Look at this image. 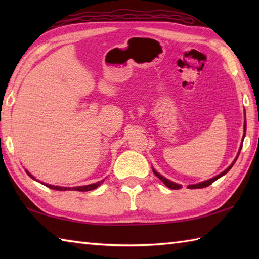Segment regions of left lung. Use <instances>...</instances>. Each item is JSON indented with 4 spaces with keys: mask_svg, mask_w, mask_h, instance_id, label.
I'll return each mask as SVG.
<instances>
[{
    "mask_svg": "<svg viewBox=\"0 0 259 259\" xmlns=\"http://www.w3.org/2000/svg\"><path fill=\"white\" fill-rule=\"evenodd\" d=\"M244 130L246 131V122H245V125H244ZM244 138H245V134H244ZM243 147V146H241ZM240 150H241V148L239 149V152H238V155H237V157H236V159L234 160V162L230 164V166L225 170V171H223L222 174H219L218 176H216V177H213V178H211V179H209V180H206V181H203V183H200V184H197V185H191V186H188V188H190V189H197V188H203V187H208L209 185H211L213 181H216L218 178H221V177H223L224 175H226L230 169H232V167L234 166V163L236 162V160H237V158H238V156H239V153H240ZM153 174H155L157 177L160 179L162 183L166 185L168 188H171V189H180L181 188V186L180 185H177V184H175V183H172V181H170V180H168L167 178H164V177H162L161 175H159L156 170H153Z\"/></svg>",
    "mask_w": 259,
    "mask_h": 259,
    "instance_id": "1",
    "label": "left lung"
}]
</instances>
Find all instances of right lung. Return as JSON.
I'll use <instances>...</instances> for the list:
<instances>
[{
	"instance_id": "1",
	"label": "right lung",
	"mask_w": 259,
	"mask_h": 259,
	"mask_svg": "<svg viewBox=\"0 0 259 259\" xmlns=\"http://www.w3.org/2000/svg\"><path fill=\"white\" fill-rule=\"evenodd\" d=\"M26 174L30 176L31 178H33V179H35L34 177H33V176H31L29 172L26 171ZM104 180H101V181H98V183H96V184H91V185H87V186H79V187H72V188H68V187H59V186H52V185H48V184H43V183H41L42 185H45V186H47V187H49V188H51V189H53V190H61V191H63V190H78V191H89V190H92V189H96L97 187H99L100 186L102 183H103Z\"/></svg>"
}]
</instances>
